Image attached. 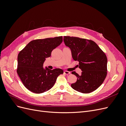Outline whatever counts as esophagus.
I'll return each mask as SVG.
<instances>
[{"mask_svg": "<svg viewBox=\"0 0 126 126\" xmlns=\"http://www.w3.org/2000/svg\"><path fill=\"white\" fill-rule=\"evenodd\" d=\"M63 73H64V75H69V74H70V72L65 70V71H64V72H63Z\"/></svg>", "mask_w": 126, "mask_h": 126, "instance_id": "1", "label": "esophagus"}]
</instances>
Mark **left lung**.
Here are the masks:
<instances>
[{
    "label": "left lung",
    "mask_w": 126,
    "mask_h": 126,
    "mask_svg": "<svg viewBox=\"0 0 126 126\" xmlns=\"http://www.w3.org/2000/svg\"><path fill=\"white\" fill-rule=\"evenodd\" d=\"M63 41L70 48L72 58L79 62V68L82 71L80 75L72 72V74L77 76V80L71 87L83 94L96 90L107 75V58L105 52L91 40L64 36Z\"/></svg>",
    "instance_id": "1"
}]
</instances>
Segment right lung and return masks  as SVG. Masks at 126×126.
Returning <instances> with one entry per match:
<instances>
[{
  "label": "right lung",
  "instance_id": "right-lung-1",
  "mask_svg": "<svg viewBox=\"0 0 126 126\" xmlns=\"http://www.w3.org/2000/svg\"><path fill=\"white\" fill-rule=\"evenodd\" d=\"M63 42V36L31 41L18 56L17 72L25 87L36 94L49 90L57 77L63 73L60 68L44 69L46 58L51 56L52 51Z\"/></svg>",
  "mask_w": 126,
  "mask_h": 126
}]
</instances>
